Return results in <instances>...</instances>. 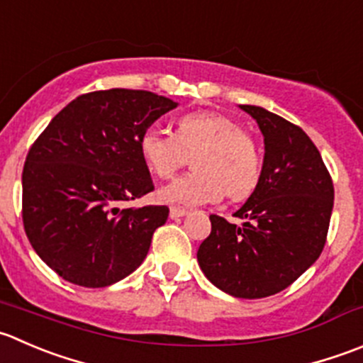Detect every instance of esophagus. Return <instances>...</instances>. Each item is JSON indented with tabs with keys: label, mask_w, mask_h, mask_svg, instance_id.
<instances>
[{
	"label": "esophagus",
	"mask_w": 363,
	"mask_h": 363,
	"mask_svg": "<svg viewBox=\"0 0 363 363\" xmlns=\"http://www.w3.org/2000/svg\"><path fill=\"white\" fill-rule=\"evenodd\" d=\"M188 213H189V211L184 209V207H179V206H172L170 207V218H172V220H177V218L186 216Z\"/></svg>",
	"instance_id": "obj_1"
}]
</instances>
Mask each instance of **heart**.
I'll use <instances>...</instances> for the list:
<instances>
[{
  "label": "heart",
  "mask_w": 363,
  "mask_h": 363,
  "mask_svg": "<svg viewBox=\"0 0 363 363\" xmlns=\"http://www.w3.org/2000/svg\"><path fill=\"white\" fill-rule=\"evenodd\" d=\"M140 154L156 177L168 179L193 156L195 172L157 191L161 202L202 206L245 200L262 177V154L238 121L218 111H195L175 121L174 135L149 128L140 136Z\"/></svg>",
  "instance_id": "heart-1"
}]
</instances>
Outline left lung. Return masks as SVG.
I'll return each mask as SVG.
<instances>
[{
    "label": "left lung",
    "instance_id": "8db88e82",
    "mask_svg": "<svg viewBox=\"0 0 363 363\" xmlns=\"http://www.w3.org/2000/svg\"><path fill=\"white\" fill-rule=\"evenodd\" d=\"M264 136L262 177L234 216L211 214L196 252L203 275L235 298H266L289 287L318 260L333 209V182L307 133L260 106L241 104Z\"/></svg>",
    "mask_w": 363,
    "mask_h": 363
}]
</instances>
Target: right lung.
Returning <instances> with one entry per match:
<instances>
[{
  "mask_svg": "<svg viewBox=\"0 0 363 363\" xmlns=\"http://www.w3.org/2000/svg\"><path fill=\"white\" fill-rule=\"evenodd\" d=\"M177 103L111 88L67 104L31 145L23 223L37 255L63 280L106 287L143 262L167 206L121 209L154 189L140 136Z\"/></svg>",
  "mask_w": 363,
  "mask_h": 363,
  "instance_id": "add662e5",
  "label": "right lung"
}]
</instances>
